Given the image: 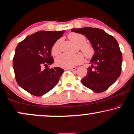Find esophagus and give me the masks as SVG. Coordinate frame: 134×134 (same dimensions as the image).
<instances>
[{
  "label": "esophagus",
  "mask_w": 134,
  "mask_h": 134,
  "mask_svg": "<svg viewBox=\"0 0 134 134\" xmlns=\"http://www.w3.org/2000/svg\"><path fill=\"white\" fill-rule=\"evenodd\" d=\"M67 69V70H71V71H75L77 68H76L75 67H70V68H68V69Z\"/></svg>",
  "instance_id": "esophagus-1"
}]
</instances>
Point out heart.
<instances>
[{"label":"heart","mask_w":134,"mask_h":134,"mask_svg":"<svg viewBox=\"0 0 134 134\" xmlns=\"http://www.w3.org/2000/svg\"><path fill=\"white\" fill-rule=\"evenodd\" d=\"M69 38L71 41L79 45V49L82 51L87 58H91L94 55V51L93 47L89 44L86 43V38L84 35L77 33H71L69 35ZM52 54L58 55L60 53V40H57L52 46L51 49ZM84 60L83 56L82 54H62L57 57L55 60V64L59 67L64 69H68L77 65L83 62Z\"/></svg>","instance_id":"obj_1"}]
</instances>
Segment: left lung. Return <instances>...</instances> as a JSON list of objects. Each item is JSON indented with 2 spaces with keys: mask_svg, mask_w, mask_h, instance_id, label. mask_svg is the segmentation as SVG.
Here are the masks:
<instances>
[{
  "mask_svg": "<svg viewBox=\"0 0 134 134\" xmlns=\"http://www.w3.org/2000/svg\"><path fill=\"white\" fill-rule=\"evenodd\" d=\"M85 35L91 42L94 54L82 83L96 93L106 91L116 82L121 73L122 55L116 39L104 30L85 27L71 30Z\"/></svg>",
  "mask_w": 134,
  "mask_h": 134,
  "instance_id": "left-lung-1",
  "label": "left lung"
}]
</instances>
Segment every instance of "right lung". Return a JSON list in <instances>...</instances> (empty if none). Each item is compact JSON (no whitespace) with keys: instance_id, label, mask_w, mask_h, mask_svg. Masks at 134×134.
I'll return each mask as SVG.
<instances>
[{"instance_id":"obj_1","label":"right lung","mask_w":134,"mask_h":134,"mask_svg":"<svg viewBox=\"0 0 134 134\" xmlns=\"http://www.w3.org/2000/svg\"><path fill=\"white\" fill-rule=\"evenodd\" d=\"M64 33L38 31L27 36L16 46L13 59L15 79L22 88L32 95L43 96L51 90L64 72L60 67L51 69L49 66L54 62L51 56L52 46Z\"/></svg>"}]
</instances>
